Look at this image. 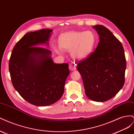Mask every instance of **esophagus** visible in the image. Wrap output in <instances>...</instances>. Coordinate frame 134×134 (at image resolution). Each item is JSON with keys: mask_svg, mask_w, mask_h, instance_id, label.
Returning <instances> with one entry per match:
<instances>
[{"mask_svg": "<svg viewBox=\"0 0 134 134\" xmlns=\"http://www.w3.org/2000/svg\"><path fill=\"white\" fill-rule=\"evenodd\" d=\"M69 69L71 71L76 70V65L75 63H70L69 64Z\"/></svg>", "mask_w": 134, "mask_h": 134, "instance_id": "obj_1", "label": "esophagus"}]
</instances>
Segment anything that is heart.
Here are the masks:
<instances>
[{
    "mask_svg": "<svg viewBox=\"0 0 134 134\" xmlns=\"http://www.w3.org/2000/svg\"><path fill=\"white\" fill-rule=\"evenodd\" d=\"M96 43V36L92 31H71L60 36L59 44L62 50L71 52L75 59L82 60L90 55ZM60 54L61 50L55 49Z\"/></svg>",
    "mask_w": 134,
    "mask_h": 134,
    "instance_id": "1",
    "label": "heart"
}]
</instances>
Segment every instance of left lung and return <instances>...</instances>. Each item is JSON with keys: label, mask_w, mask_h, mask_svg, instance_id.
Masks as SVG:
<instances>
[{"label": "left lung", "mask_w": 134, "mask_h": 134, "mask_svg": "<svg viewBox=\"0 0 134 134\" xmlns=\"http://www.w3.org/2000/svg\"><path fill=\"white\" fill-rule=\"evenodd\" d=\"M93 28L99 36V42L95 51L78 64L77 70L88 98L104 102L124 86L126 62L122 44L112 32L102 25Z\"/></svg>", "instance_id": "1"}]
</instances>
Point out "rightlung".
Masks as SVG:
<instances>
[{
	"label": "right lung",
	"mask_w": 134,
	"mask_h": 134,
	"mask_svg": "<svg viewBox=\"0 0 134 134\" xmlns=\"http://www.w3.org/2000/svg\"><path fill=\"white\" fill-rule=\"evenodd\" d=\"M52 30L28 32L15 44L9 62V70L15 90L28 102L46 106L62 97L69 74L68 63H54L51 52L36 47L48 44Z\"/></svg>",
	"instance_id": "add662e5"
}]
</instances>
